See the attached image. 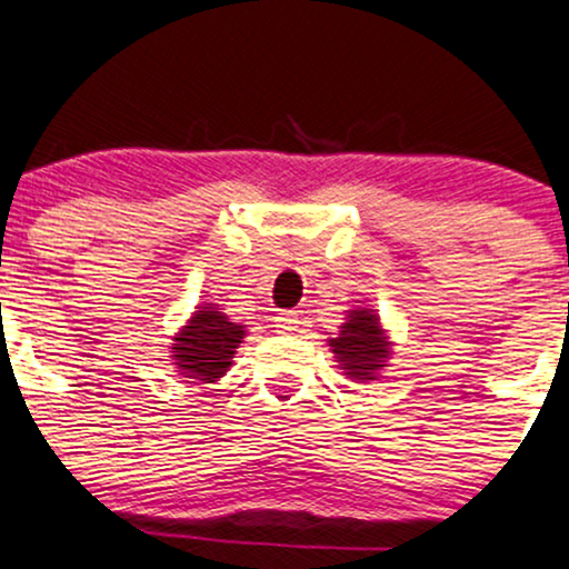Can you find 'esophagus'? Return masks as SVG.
I'll list each match as a JSON object with an SVG mask.
<instances>
[{
  "label": "esophagus",
  "instance_id": "esophagus-1",
  "mask_svg": "<svg viewBox=\"0 0 569 569\" xmlns=\"http://www.w3.org/2000/svg\"><path fill=\"white\" fill-rule=\"evenodd\" d=\"M276 326L280 331H293L299 326V316L293 310H280V312H276Z\"/></svg>",
  "mask_w": 569,
  "mask_h": 569
}]
</instances>
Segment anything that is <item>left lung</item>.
I'll return each mask as SVG.
<instances>
[{
    "label": "left lung",
    "instance_id": "8db88e82",
    "mask_svg": "<svg viewBox=\"0 0 569 569\" xmlns=\"http://www.w3.org/2000/svg\"><path fill=\"white\" fill-rule=\"evenodd\" d=\"M329 345L350 380H377V371L388 367L385 361L390 356V342L377 312L367 307L350 310L348 321L339 329V337L329 339Z\"/></svg>",
    "mask_w": 569,
    "mask_h": 569
}]
</instances>
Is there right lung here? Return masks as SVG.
<instances>
[{
	"mask_svg": "<svg viewBox=\"0 0 569 569\" xmlns=\"http://www.w3.org/2000/svg\"><path fill=\"white\" fill-rule=\"evenodd\" d=\"M243 337V326L232 323L219 307L202 305L173 337L176 369L189 380L217 382L232 367L234 350L240 348Z\"/></svg>",
	"mask_w": 569,
	"mask_h": 569,
	"instance_id": "1",
	"label": "right lung"
}]
</instances>
